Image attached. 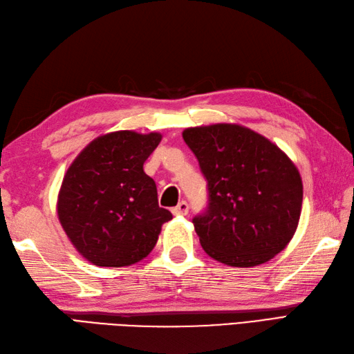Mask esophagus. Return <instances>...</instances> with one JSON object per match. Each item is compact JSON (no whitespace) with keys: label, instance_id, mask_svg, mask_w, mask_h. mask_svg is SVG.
<instances>
[{"label":"esophagus","instance_id":"obj_1","mask_svg":"<svg viewBox=\"0 0 354 354\" xmlns=\"http://www.w3.org/2000/svg\"><path fill=\"white\" fill-rule=\"evenodd\" d=\"M171 212L174 216H185V214H187V212H189V205L186 201H180Z\"/></svg>","mask_w":354,"mask_h":354}]
</instances>
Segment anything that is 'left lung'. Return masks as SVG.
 <instances>
[{
	"mask_svg": "<svg viewBox=\"0 0 354 354\" xmlns=\"http://www.w3.org/2000/svg\"><path fill=\"white\" fill-rule=\"evenodd\" d=\"M183 140L209 183V209L194 219L205 254L227 266L254 267L283 251L304 201L295 162L236 123L187 127Z\"/></svg>",
	"mask_w": 354,
	"mask_h": 354,
	"instance_id": "1",
	"label": "left lung"
}]
</instances>
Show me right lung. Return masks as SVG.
I'll return each instance as SVG.
<instances>
[{"label": "right lung", "instance_id": "add662e5", "mask_svg": "<svg viewBox=\"0 0 354 354\" xmlns=\"http://www.w3.org/2000/svg\"><path fill=\"white\" fill-rule=\"evenodd\" d=\"M159 132L117 131L97 136L67 168L57 198L58 221L73 248L99 267L144 260L172 214L142 165Z\"/></svg>", "mask_w": 354, "mask_h": 354}]
</instances>
